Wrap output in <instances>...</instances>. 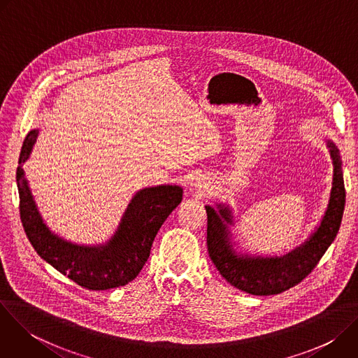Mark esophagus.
I'll return each mask as SVG.
<instances>
[{
	"instance_id": "34e87169",
	"label": "esophagus",
	"mask_w": 358,
	"mask_h": 358,
	"mask_svg": "<svg viewBox=\"0 0 358 358\" xmlns=\"http://www.w3.org/2000/svg\"><path fill=\"white\" fill-rule=\"evenodd\" d=\"M196 187H202V185H201V184H199V182H198V184H196Z\"/></svg>"
}]
</instances>
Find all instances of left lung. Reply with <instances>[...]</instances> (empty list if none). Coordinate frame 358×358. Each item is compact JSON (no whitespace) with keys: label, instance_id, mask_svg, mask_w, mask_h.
I'll list each match as a JSON object with an SVG mask.
<instances>
[{"label":"left lung","instance_id":"8db88e82","mask_svg":"<svg viewBox=\"0 0 358 358\" xmlns=\"http://www.w3.org/2000/svg\"><path fill=\"white\" fill-rule=\"evenodd\" d=\"M333 159V187L327 211L316 232L301 246L282 258H250L239 257L229 243V236L224 221L232 224V215L224 206H218L217 213L211 207L207 210V245L210 258L222 278L239 290L255 296L279 294L299 285L317 266L319 261L334 241L345 203V188L343 181L338 150L327 141Z\"/></svg>","mask_w":358,"mask_h":358}]
</instances>
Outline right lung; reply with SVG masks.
Masks as SVG:
<instances>
[{
	"label": "right lung",
	"instance_id": "obj_1",
	"mask_svg": "<svg viewBox=\"0 0 358 358\" xmlns=\"http://www.w3.org/2000/svg\"><path fill=\"white\" fill-rule=\"evenodd\" d=\"M38 130H32L25 137L17 169L20 215L31 245L42 259L87 290H108L127 285L147 262L159 229L182 199V188L159 185L138 191L108 245H73L46 228L24 177L22 163L29 157Z\"/></svg>",
	"mask_w": 358,
	"mask_h": 358
}]
</instances>
